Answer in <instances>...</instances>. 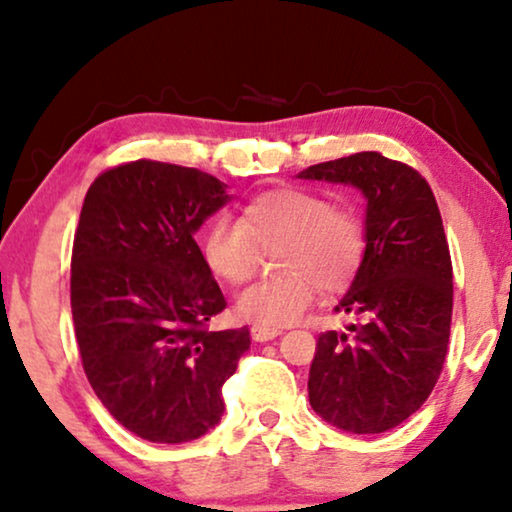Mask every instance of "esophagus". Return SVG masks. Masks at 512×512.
I'll return each instance as SVG.
<instances>
[{"instance_id": "1", "label": "esophagus", "mask_w": 512, "mask_h": 512, "mask_svg": "<svg viewBox=\"0 0 512 512\" xmlns=\"http://www.w3.org/2000/svg\"><path fill=\"white\" fill-rule=\"evenodd\" d=\"M277 335H282L279 328H270V326H251V338L256 342H268V340H275Z\"/></svg>"}]
</instances>
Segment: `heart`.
I'll return each mask as SVG.
<instances>
[{
  "label": "heart",
  "mask_w": 512,
  "mask_h": 512,
  "mask_svg": "<svg viewBox=\"0 0 512 512\" xmlns=\"http://www.w3.org/2000/svg\"><path fill=\"white\" fill-rule=\"evenodd\" d=\"M277 254L282 279L254 284L235 298V314L254 326H289L310 310L317 289L345 291L366 254V228L354 209L333 207L324 195L279 188L249 202L242 221L219 216L202 237L209 272L242 284L256 272L261 251Z\"/></svg>",
  "instance_id": "heart-1"
}]
</instances>
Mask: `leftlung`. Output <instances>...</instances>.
<instances>
[{
  "mask_svg": "<svg viewBox=\"0 0 512 512\" xmlns=\"http://www.w3.org/2000/svg\"><path fill=\"white\" fill-rule=\"evenodd\" d=\"M298 179L359 188L366 254L335 310L361 314L319 335L310 405L349 433H384L422 408L443 370L452 321V261L431 186L377 151L307 167Z\"/></svg>",
  "mask_w": 512,
  "mask_h": 512,
  "instance_id": "8db88e82",
  "label": "left lung"
}]
</instances>
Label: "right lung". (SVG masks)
I'll use <instances>...</instances> for the list:
<instances>
[{
    "label": "right lung",
    "instance_id": "right-lung-1",
    "mask_svg": "<svg viewBox=\"0 0 512 512\" xmlns=\"http://www.w3.org/2000/svg\"><path fill=\"white\" fill-rule=\"evenodd\" d=\"M212 174L158 160L107 170L88 188L72 251V317L104 408L151 443H191L221 422L223 382L249 328L209 331L226 298L195 242L226 205Z\"/></svg>",
    "mask_w": 512,
    "mask_h": 512
}]
</instances>
